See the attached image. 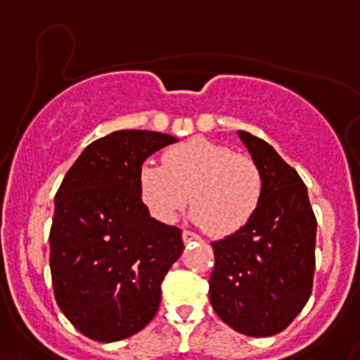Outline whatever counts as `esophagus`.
Here are the masks:
<instances>
[{
	"label": "esophagus",
	"mask_w": 360,
	"mask_h": 360,
	"mask_svg": "<svg viewBox=\"0 0 360 360\" xmlns=\"http://www.w3.org/2000/svg\"><path fill=\"white\" fill-rule=\"evenodd\" d=\"M199 237L195 236V233L188 232V230H183V240H184V245H188V243H192V240H198Z\"/></svg>",
	"instance_id": "34e87169"
}]
</instances>
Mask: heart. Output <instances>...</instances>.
I'll return each instance as SVG.
<instances>
[{"instance_id": "b5f03b06", "label": "heart", "mask_w": 360, "mask_h": 360, "mask_svg": "<svg viewBox=\"0 0 360 360\" xmlns=\"http://www.w3.org/2000/svg\"><path fill=\"white\" fill-rule=\"evenodd\" d=\"M137 186L143 205L159 223H176L190 201L193 223L212 236L226 237L252 221L264 181L252 158L206 137H193L168 148L162 165L145 162Z\"/></svg>"}]
</instances>
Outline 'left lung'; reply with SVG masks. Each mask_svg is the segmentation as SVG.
Here are the masks:
<instances>
[{
	"label": "left lung",
	"instance_id": "left-lung-1",
	"mask_svg": "<svg viewBox=\"0 0 360 360\" xmlns=\"http://www.w3.org/2000/svg\"><path fill=\"white\" fill-rule=\"evenodd\" d=\"M264 181L259 210L243 230L214 240L210 302L243 335L283 331L310 299L317 221L308 190L274 146L239 130Z\"/></svg>",
	"mask_w": 360,
	"mask_h": 360
}]
</instances>
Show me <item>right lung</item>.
Here are the masks:
<instances>
[{"label":"right lung","instance_id":"right-lung-1","mask_svg":"<svg viewBox=\"0 0 360 360\" xmlns=\"http://www.w3.org/2000/svg\"><path fill=\"white\" fill-rule=\"evenodd\" d=\"M176 141L148 130L108 134L81 152L56 193L54 297L89 339H127L158 311L161 283L184 245L179 228L150 217L137 176L146 158Z\"/></svg>","mask_w":360,"mask_h":360}]
</instances>
